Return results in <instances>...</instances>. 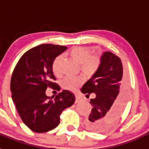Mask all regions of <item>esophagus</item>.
Listing matches in <instances>:
<instances>
[{"label": "esophagus", "instance_id": "esophagus-1", "mask_svg": "<svg viewBox=\"0 0 149 149\" xmlns=\"http://www.w3.org/2000/svg\"><path fill=\"white\" fill-rule=\"evenodd\" d=\"M80 101H81V98H79V97H77V96H76L75 103H78V102H80Z\"/></svg>", "mask_w": 149, "mask_h": 149}]
</instances>
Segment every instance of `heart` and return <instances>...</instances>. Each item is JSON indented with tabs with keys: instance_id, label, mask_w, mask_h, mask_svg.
Masks as SVG:
<instances>
[{
	"instance_id": "obj_1",
	"label": "heart",
	"mask_w": 149,
	"mask_h": 149,
	"mask_svg": "<svg viewBox=\"0 0 149 149\" xmlns=\"http://www.w3.org/2000/svg\"><path fill=\"white\" fill-rule=\"evenodd\" d=\"M68 56L79 64L80 70L86 76H92L98 70L101 63V54L99 53L91 54L88 48L74 46L68 52ZM62 56H56L52 63V70L57 77L62 76ZM83 84L81 77H66L63 81V87L68 90H75Z\"/></svg>"
}]
</instances>
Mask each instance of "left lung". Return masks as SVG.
Returning <instances> with one entry per match:
<instances>
[{
	"mask_svg": "<svg viewBox=\"0 0 149 149\" xmlns=\"http://www.w3.org/2000/svg\"><path fill=\"white\" fill-rule=\"evenodd\" d=\"M98 70L81 88L86 96L95 93L90 99L92 110L86 125L92 131L103 133L114 125L125 106L128 81L123 73L122 60L110 51L102 55Z\"/></svg>",
	"mask_w": 149,
	"mask_h": 149,
	"instance_id": "left-lung-1",
	"label": "left lung"
}]
</instances>
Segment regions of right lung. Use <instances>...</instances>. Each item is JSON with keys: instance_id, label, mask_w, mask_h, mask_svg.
I'll list each match as a JSON object with an SVG mask.
<instances>
[{"instance_id": "1", "label": "right lung", "mask_w": 149, "mask_h": 149, "mask_svg": "<svg viewBox=\"0 0 149 149\" xmlns=\"http://www.w3.org/2000/svg\"><path fill=\"white\" fill-rule=\"evenodd\" d=\"M63 45L43 44L26 51L17 63L10 81L12 98L21 119L36 133H45L57 127L60 115L72 106L75 97L63 90L55 96L46 95L47 88L60 91L52 70L56 56L67 49Z\"/></svg>"}]
</instances>
